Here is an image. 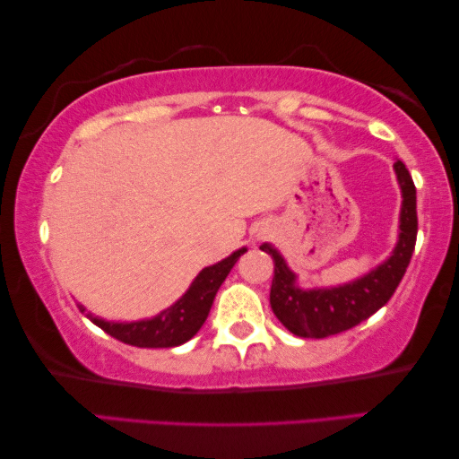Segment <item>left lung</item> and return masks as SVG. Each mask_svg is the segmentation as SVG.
Here are the masks:
<instances>
[{
    "instance_id": "left-lung-1",
    "label": "left lung",
    "mask_w": 459,
    "mask_h": 459,
    "mask_svg": "<svg viewBox=\"0 0 459 459\" xmlns=\"http://www.w3.org/2000/svg\"><path fill=\"white\" fill-rule=\"evenodd\" d=\"M403 191L401 238L393 256L370 274L356 282L337 289L300 290L295 287V274L284 264L281 254L273 246H260L262 252L273 256L274 276L270 287V307L290 333L299 337L321 340L366 321L385 307L403 281L415 252L417 242V189L411 172L401 160L394 162Z\"/></svg>"
}]
</instances>
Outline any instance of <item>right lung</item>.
Instances as JSON below:
<instances>
[{
  "mask_svg": "<svg viewBox=\"0 0 459 459\" xmlns=\"http://www.w3.org/2000/svg\"><path fill=\"white\" fill-rule=\"evenodd\" d=\"M246 252V247L231 254L217 264L203 268L197 279L191 284V289L185 292L183 299H178L175 305L169 307L167 311L156 315L146 321L134 323H109L103 319L93 317L87 313L97 327H101L105 333H109L116 340L136 345V348H175L199 332L203 323H205L209 309H212L213 299L220 290L225 276L234 268L238 258ZM79 311L85 313V307L79 305Z\"/></svg>",
  "mask_w": 459,
  "mask_h": 459,
  "instance_id": "1",
  "label": "right lung"
}]
</instances>
